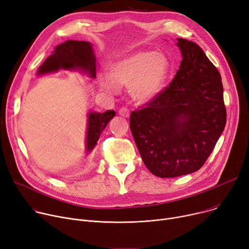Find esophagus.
Instances as JSON below:
<instances>
[{"label": "esophagus", "mask_w": 249, "mask_h": 249, "mask_svg": "<svg viewBox=\"0 0 249 249\" xmlns=\"http://www.w3.org/2000/svg\"><path fill=\"white\" fill-rule=\"evenodd\" d=\"M119 115H120V116H122V117L128 118L129 116H130V111H129L127 108L123 107V108H121V109L119 110Z\"/></svg>", "instance_id": "obj_1"}]
</instances>
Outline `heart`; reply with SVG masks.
<instances>
[{
  "instance_id": "heart-1",
  "label": "heart",
  "mask_w": 249,
  "mask_h": 249,
  "mask_svg": "<svg viewBox=\"0 0 249 249\" xmlns=\"http://www.w3.org/2000/svg\"><path fill=\"white\" fill-rule=\"evenodd\" d=\"M169 71V61L162 53L137 51L112 63L108 77H101L103 91L115 94L118 87H129L131 97L147 103L159 94Z\"/></svg>"
}]
</instances>
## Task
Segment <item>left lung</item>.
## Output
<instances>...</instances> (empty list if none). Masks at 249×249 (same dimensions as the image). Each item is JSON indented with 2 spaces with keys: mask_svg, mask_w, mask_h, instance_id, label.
<instances>
[{
  "mask_svg": "<svg viewBox=\"0 0 249 249\" xmlns=\"http://www.w3.org/2000/svg\"><path fill=\"white\" fill-rule=\"evenodd\" d=\"M182 61L168 87L130 116V130L152 174L177 177L199 170L226 123L221 76L194 42L177 39Z\"/></svg>",
  "mask_w": 249,
  "mask_h": 249,
  "instance_id": "8db88e82",
  "label": "left lung"
}]
</instances>
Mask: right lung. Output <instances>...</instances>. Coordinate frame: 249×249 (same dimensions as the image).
<instances>
[{"instance_id":"add662e5","label":"right lung","mask_w":249,"mask_h":249,"mask_svg":"<svg viewBox=\"0 0 249 249\" xmlns=\"http://www.w3.org/2000/svg\"><path fill=\"white\" fill-rule=\"evenodd\" d=\"M78 70L86 73L90 78H96V57L92 44L86 41L69 40L55 47L38 68V75L57 72L59 70ZM116 115L114 110L104 113L90 111L86 135V152L91 153L99 140L102 131Z\"/></svg>"}]
</instances>
